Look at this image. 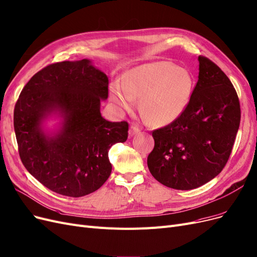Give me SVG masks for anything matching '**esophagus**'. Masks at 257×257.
<instances>
[{
    "label": "esophagus",
    "instance_id": "esophagus-1",
    "mask_svg": "<svg viewBox=\"0 0 257 257\" xmlns=\"http://www.w3.org/2000/svg\"><path fill=\"white\" fill-rule=\"evenodd\" d=\"M140 132H141V129L139 127H137L136 125H132L129 129V136L133 137V136L138 135V133H140Z\"/></svg>",
    "mask_w": 257,
    "mask_h": 257
}]
</instances>
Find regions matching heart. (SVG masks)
<instances>
[{"instance_id": "heart-1", "label": "heart", "mask_w": 257, "mask_h": 257, "mask_svg": "<svg viewBox=\"0 0 257 257\" xmlns=\"http://www.w3.org/2000/svg\"><path fill=\"white\" fill-rule=\"evenodd\" d=\"M193 77L173 63L159 61L131 68L124 80L110 84V99L119 111L136 106L141 97L140 110L152 125L170 124L180 116L190 101Z\"/></svg>"}]
</instances>
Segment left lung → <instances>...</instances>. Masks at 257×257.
<instances>
[{
	"label": "left lung",
	"instance_id": "left-lung-1",
	"mask_svg": "<svg viewBox=\"0 0 257 257\" xmlns=\"http://www.w3.org/2000/svg\"><path fill=\"white\" fill-rule=\"evenodd\" d=\"M198 81L184 112L152 131L154 148L147 164L166 187L191 190L210 182L226 166L239 122V99L229 77L203 55Z\"/></svg>",
	"mask_w": 257,
	"mask_h": 257
}]
</instances>
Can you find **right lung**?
I'll return each instance as SVG.
<instances>
[{"mask_svg": "<svg viewBox=\"0 0 257 257\" xmlns=\"http://www.w3.org/2000/svg\"><path fill=\"white\" fill-rule=\"evenodd\" d=\"M108 77L84 59L46 66L22 90L14 111V126L22 163L51 191L81 197L96 191L110 176L108 152L128 138L126 120L101 115L108 97ZM58 113L62 127L46 135L41 122Z\"/></svg>", "mask_w": 257, "mask_h": 257, "instance_id": "add662e5", "label": "right lung"}]
</instances>
